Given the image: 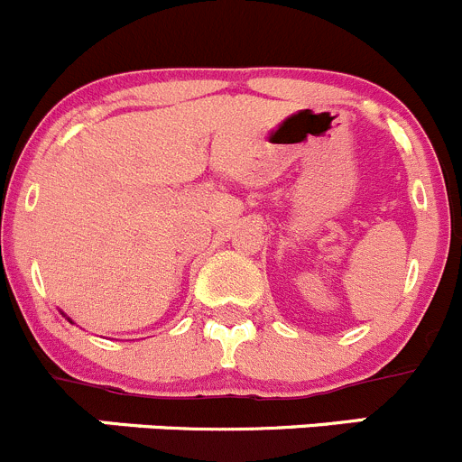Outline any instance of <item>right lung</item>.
Masks as SVG:
<instances>
[{
    "mask_svg": "<svg viewBox=\"0 0 462 462\" xmlns=\"http://www.w3.org/2000/svg\"><path fill=\"white\" fill-rule=\"evenodd\" d=\"M67 320H69V318H67ZM69 322H71V320H69Z\"/></svg>",
    "mask_w": 462,
    "mask_h": 462,
    "instance_id": "add662e5",
    "label": "right lung"
}]
</instances>
